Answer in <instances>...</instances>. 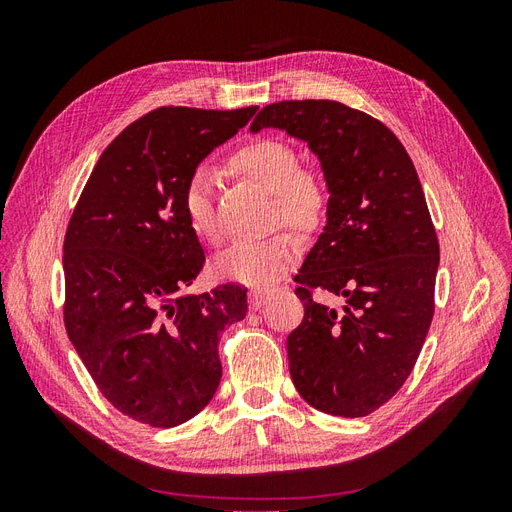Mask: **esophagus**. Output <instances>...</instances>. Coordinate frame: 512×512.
I'll list each match as a JSON object with an SVG mask.
<instances>
[{"instance_id":"obj_1","label":"esophagus","mask_w":512,"mask_h":512,"mask_svg":"<svg viewBox=\"0 0 512 512\" xmlns=\"http://www.w3.org/2000/svg\"><path fill=\"white\" fill-rule=\"evenodd\" d=\"M247 303H250L252 312H258L260 307H265L267 294L265 292H258V290H250V294H247Z\"/></svg>"}]
</instances>
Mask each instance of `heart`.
<instances>
[{"mask_svg":"<svg viewBox=\"0 0 512 512\" xmlns=\"http://www.w3.org/2000/svg\"><path fill=\"white\" fill-rule=\"evenodd\" d=\"M230 164L273 196L275 220H282L299 232H314L327 220V185L314 170L297 166V153L284 141L258 138L237 149ZM181 205L190 230L200 241L218 243L222 239L213 209L211 181L203 170L190 177ZM299 258V239L290 232H277L269 239L232 243L213 260V271L222 280L265 290L280 282Z\"/></svg>","mask_w":512,"mask_h":512,"instance_id":"heart-1","label":"heart"}]
</instances>
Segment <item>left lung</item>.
<instances>
[{"mask_svg": "<svg viewBox=\"0 0 512 512\" xmlns=\"http://www.w3.org/2000/svg\"><path fill=\"white\" fill-rule=\"evenodd\" d=\"M275 128L320 160L329 213L294 290L305 316L288 335L290 378L309 406L367 416L406 382L433 318L440 247L416 168L399 138L333 100L262 108L250 130ZM314 287L345 299L316 304Z\"/></svg>", "mask_w": 512, "mask_h": 512, "instance_id": "1", "label": "left lung"}]
</instances>
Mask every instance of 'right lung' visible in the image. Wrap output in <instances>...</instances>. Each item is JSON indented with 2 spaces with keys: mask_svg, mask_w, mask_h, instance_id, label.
Instances as JSON below:
<instances>
[{
  "mask_svg": "<svg viewBox=\"0 0 512 512\" xmlns=\"http://www.w3.org/2000/svg\"><path fill=\"white\" fill-rule=\"evenodd\" d=\"M258 106L158 108L104 149L64 241L66 329L102 395L151 427L190 421L222 378L220 333L245 318V288L192 294L205 252L183 215L198 164Z\"/></svg>",
  "mask_w": 512,
  "mask_h": 512,
  "instance_id": "add662e5",
  "label": "right lung"
}]
</instances>
